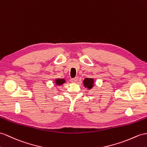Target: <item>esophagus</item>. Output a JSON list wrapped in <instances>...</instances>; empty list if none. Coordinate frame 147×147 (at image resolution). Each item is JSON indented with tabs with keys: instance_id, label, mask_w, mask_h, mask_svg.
<instances>
[{
	"instance_id": "1",
	"label": "esophagus",
	"mask_w": 147,
	"mask_h": 147,
	"mask_svg": "<svg viewBox=\"0 0 147 147\" xmlns=\"http://www.w3.org/2000/svg\"><path fill=\"white\" fill-rule=\"evenodd\" d=\"M78 80V77H75L74 78H71V81L73 82H77Z\"/></svg>"
}]
</instances>
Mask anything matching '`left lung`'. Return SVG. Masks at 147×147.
<instances>
[{
  "instance_id": "obj_1",
  "label": "left lung",
  "mask_w": 147,
  "mask_h": 147,
  "mask_svg": "<svg viewBox=\"0 0 147 147\" xmlns=\"http://www.w3.org/2000/svg\"><path fill=\"white\" fill-rule=\"evenodd\" d=\"M94 82V80L92 78H86L83 81V83L86 88H88L90 89L93 87Z\"/></svg>"
}]
</instances>
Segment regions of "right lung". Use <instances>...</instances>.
I'll return each mask as SVG.
<instances>
[{"label": "right lung", "mask_w": 147, "mask_h": 147, "mask_svg": "<svg viewBox=\"0 0 147 147\" xmlns=\"http://www.w3.org/2000/svg\"><path fill=\"white\" fill-rule=\"evenodd\" d=\"M65 80H64V79H57V80H55V83L58 86L61 85L63 83H65Z\"/></svg>", "instance_id": "right-lung-1"}]
</instances>
